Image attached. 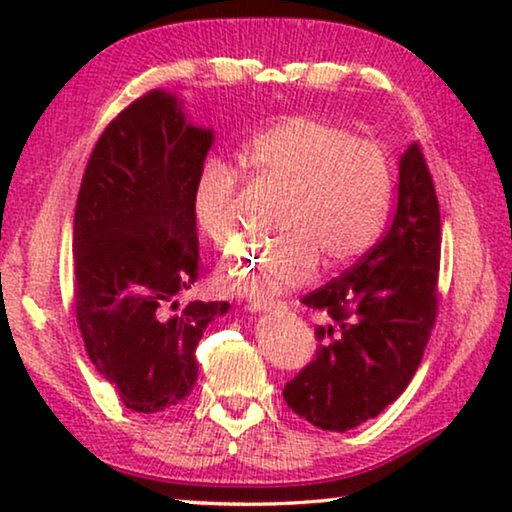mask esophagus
I'll return each instance as SVG.
<instances>
[{"label":"esophagus","instance_id":"34e87169","mask_svg":"<svg viewBox=\"0 0 512 512\" xmlns=\"http://www.w3.org/2000/svg\"><path fill=\"white\" fill-rule=\"evenodd\" d=\"M249 310L251 312H279V310H286V305L279 303V300L254 298V300H249Z\"/></svg>","mask_w":512,"mask_h":512}]
</instances>
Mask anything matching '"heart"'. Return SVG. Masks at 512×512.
Masks as SVG:
<instances>
[{
  "label": "heart",
  "instance_id": "obj_1",
  "mask_svg": "<svg viewBox=\"0 0 512 512\" xmlns=\"http://www.w3.org/2000/svg\"><path fill=\"white\" fill-rule=\"evenodd\" d=\"M242 165L261 184L282 188L275 240L251 244L221 270V284L268 298L310 282L324 258L342 268L373 247L394 198V165L373 139L342 125L296 116L279 121L242 149ZM237 174L207 160L195 174L191 209L200 233L226 249L235 242Z\"/></svg>",
  "mask_w": 512,
  "mask_h": 512
}]
</instances>
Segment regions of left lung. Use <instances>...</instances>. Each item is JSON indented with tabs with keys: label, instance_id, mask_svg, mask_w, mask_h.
<instances>
[{
	"label": "left lung",
	"instance_id": "obj_1",
	"mask_svg": "<svg viewBox=\"0 0 512 512\" xmlns=\"http://www.w3.org/2000/svg\"><path fill=\"white\" fill-rule=\"evenodd\" d=\"M440 207L424 153L412 142L398 163V205L380 242L303 303L328 324L314 328L317 356L284 387L298 417L349 431L380 415L417 373L438 314Z\"/></svg>",
	"mask_w": 512,
	"mask_h": 512
}]
</instances>
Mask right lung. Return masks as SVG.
Wrapping results in <instances>:
<instances>
[{"mask_svg": "<svg viewBox=\"0 0 512 512\" xmlns=\"http://www.w3.org/2000/svg\"><path fill=\"white\" fill-rule=\"evenodd\" d=\"M214 132L151 90L97 139L74 212V310L86 352L123 405L163 412L198 380L195 347L228 303L179 307L200 272L191 209Z\"/></svg>", "mask_w": 512, "mask_h": 512, "instance_id": "add662e5", "label": "right lung"}]
</instances>
